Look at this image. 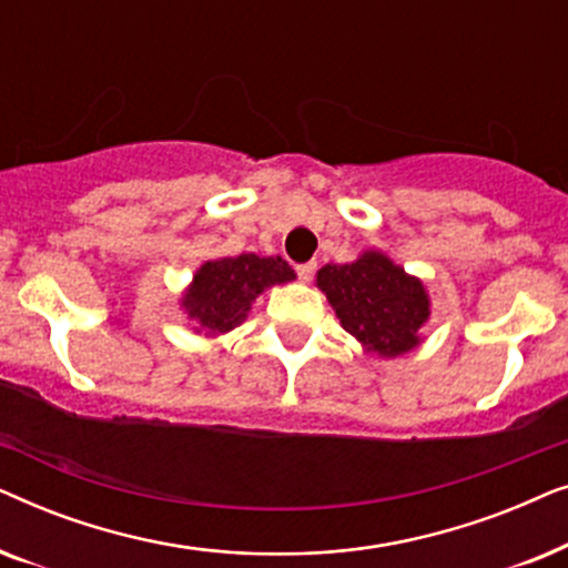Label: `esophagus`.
<instances>
[{
    "instance_id": "1",
    "label": "esophagus",
    "mask_w": 568,
    "mask_h": 568,
    "mask_svg": "<svg viewBox=\"0 0 568 568\" xmlns=\"http://www.w3.org/2000/svg\"><path fill=\"white\" fill-rule=\"evenodd\" d=\"M294 271H297V276L302 278V282H310V278H313V274H315V263L313 261L300 263V266H294Z\"/></svg>"
}]
</instances>
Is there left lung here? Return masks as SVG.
<instances>
[{"label":"left lung","instance_id":"obj_1","mask_svg":"<svg viewBox=\"0 0 568 568\" xmlns=\"http://www.w3.org/2000/svg\"><path fill=\"white\" fill-rule=\"evenodd\" d=\"M317 286L341 325L369 352L395 356L418 344V328L429 317V300L422 282L406 276L383 253H364L344 266L328 263L317 271Z\"/></svg>","mask_w":568,"mask_h":568}]
</instances>
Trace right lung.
Masks as SVG:
<instances>
[{"label": "right lung", "mask_w": 568, "mask_h": 568, "mask_svg": "<svg viewBox=\"0 0 568 568\" xmlns=\"http://www.w3.org/2000/svg\"><path fill=\"white\" fill-rule=\"evenodd\" d=\"M294 271L284 258H258L243 253L237 258L209 261L193 278L183 307L199 331L227 333L245 321L253 300L271 284L292 282Z\"/></svg>", "instance_id": "right-lung-1"}]
</instances>
